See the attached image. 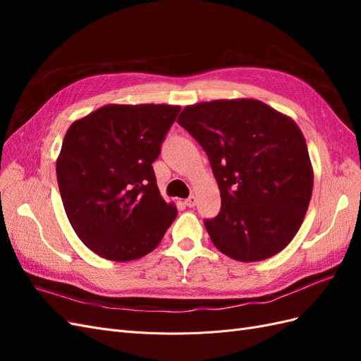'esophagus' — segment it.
<instances>
[{
  "label": "esophagus",
  "instance_id": "obj_1",
  "mask_svg": "<svg viewBox=\"0 0 361 361\" xmlns=\"http://www.w3.org/2000/svg\"><path fill=\"white\" fill-rule=\"evenodd\" d=\"M195 202H197V199H195V195H190V197L185 200V204H187L188 207H194Z\"/></svg>",
  "mask_w": 361,
  "mask_h": 361
}]
</instances>
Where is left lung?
<instances>
[{
    "instance_id": "left-lung-1",
    "label": "left lung",
    "mask_w": 361,
    "mask_h": 361,
    "mask_svg": "<svg viewBox=\"0 0 361 361\" xmlns=\"http://www.w3.org/2000/svg\"><path fill=\"white\" fill-rule=\"evenodd\" d=\"M178 123L206 152L220 188L221 209L204 220L212 244L241 262L277 255L298 232L313 188L297 123L255 99L191 105Z\"/></svg>"
}]
</instances>
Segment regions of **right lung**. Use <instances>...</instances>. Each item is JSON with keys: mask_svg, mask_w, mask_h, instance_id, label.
<instances>
[{"mask_svg": "<svg viewBox=\"0 0 361 361\" xmlns=\"http://www.w3.org/2000/svg\"><path fill=\"white\" fill-rule=\"evenodd\" d=\"M180 111L173 105H106L68 129L57 182L75 233L104 259L155 250L178 215L158 191L152 164Z\"/></svg>", "mask_w": 361, "mask_h": 361, "instance_id": "obj_1", "label": "right lung"}]
</instances>
